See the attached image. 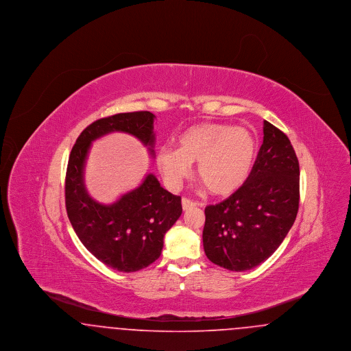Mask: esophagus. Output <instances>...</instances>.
<instances>
[{
  "mask_svg": "<svg viewBox=\"0 0 351 351\" xmlns=\"http://www.w3.org/2000/svg\"><path fill=\"white\" fill-rule=\"evenodd\" d=\"M182 205H183V210H189V209H192V208H195V206H197V205H200V204H199V202H195V201L188 200V199L183 197Z\"/></svg>",
  "mask_w": 351,
  "mask_h": 351,
  "instance_id": "1",
  "label": "esophagus"
}]
</instances>
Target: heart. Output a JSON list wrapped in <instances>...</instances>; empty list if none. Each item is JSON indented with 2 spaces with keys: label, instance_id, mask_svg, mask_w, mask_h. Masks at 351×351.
<instances>
[{
  "label": "heart",
  "instance_id": "obj_1",
  "mask_svg": "<svg viewBox=\"0 0 351 351\" xmlns=\"http://www.w3.org/2000/svg\"><path fill=\"white\" fill-rule=\"evenodd\" d=\"M178 150L158 152V168L169 186L178 188L197 163L196 175L215 196H229L246 183L254 165L258 143L243 128L206 122L191 126L179 135Z\"/></svg>",
  "mask_w": 351,
  "mask_h": 351
}]
</instances>
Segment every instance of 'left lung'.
<instances>
[{
  "mask_svg": "<svg viewBox=\"0 0 351 351\" xmlns=\"http://www.w3.org/2000/svg\"><path fill=\"white\" fill-rule=\"evenodd\" d=\"M250 175L226 200L205 208L204 250L210 262L247 271L268 259L292 228L300 200V168L288 136L263 123Z\"/></svg>",
  "mask_w": 351,
  "mask_h": 351,
  "instance_id": "8db88e82",
  "label": "left lung"
}]
</instances>
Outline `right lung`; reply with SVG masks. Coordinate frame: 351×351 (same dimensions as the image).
<instances>
[{
    "label": "right lung",
    "mask_w": 351,
    "mask_h": 351,
    "mask_svg": "<svg viewBox=\"0 0 351 351\" xmlns=\"http://www.w3.org/2000/svg\"><path fill=\"white\" fill-rule=\"evenodd\" d=\"M154 118L150 112H133L97 119L79 135L68 159L66 208L71 225L86 250L121 272L139 271L160 256L165 234L182 216V197L149 173L138 188L104 205L89 196L84 167L90 143L114 132L132 134L154 155Z\"/></svg>",
    "instance_id": "1"
}]
</instances>
